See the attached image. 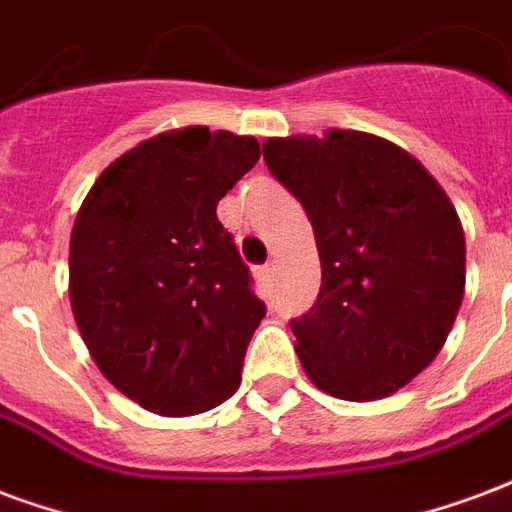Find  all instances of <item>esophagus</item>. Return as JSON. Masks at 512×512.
<instances>
[{"instance_id": "1", "label": "esophagus", "mask_w": 512, "mask_h": 512, "mask_svg": "<svg viewBox=\"0 0 512 512\" xmlns=\"http://www.w3.org/2000/svg\"><path fill=\"white\" fill-rule=\"evenodd\" d=\"M259 275L264 278V281H272V275H275V264H270V261H267L264 267H259Z\"/></svg>"}]
</instances>
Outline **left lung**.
Here are the masks:
<instances>
[{
	"label": "left lung",
	"mask_w": 512,
	"mask_h": 512,
	"mask_svg": "<svg viewBox=\"0 0 512 512\" xmlns=\"http://www.w3.org/2000/svg\"><path fill=\"white\" fill-rule=\"evenodd\" d=\"M261 149L311 220L322 261L319 297L289 322L305 374L346 401L395 393L445 346L464 300V229L447 193L368 133L267 138Z\"/></svg>",
	"instance_id": "8db88e82"
}]
</instances>
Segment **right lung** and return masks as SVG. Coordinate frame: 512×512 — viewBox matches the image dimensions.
Wrapping results in <instances>:
<instances>
[{
  "mask_svg": "<svg viewBox=\"0 0 512 512\" xmlns=\"http://www.w3.org/2000/svg\"><path fill=\"white\" fill-rule=\"evenodd\" d=\"M251 136L185 128L117 158L70 237V305L108 382L166 417L234 395L264 302L218 220V201L256 166Z\"/></svg>",
  "mask_w": 512,
  "mask_h": 512,
  "instance_id": "add662e5",
  "label": "right lung"
}]
</instances>
